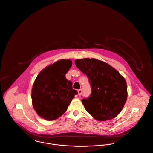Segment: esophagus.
Masks as SVG:
<instances>
[{
	"label": "esophagus",
	"mask_w": 153,
	"mask_h": 153,
	"mask_svg": "<svg viewBox=\"0 0 153 153\" xmlns=\"http://www.w3.org/2000/svg\"><path fill=\"white\" fill-rule=\"evenodd\" d=\"M77 92H78V95H79V96H80V95L82 94V89H79V90L77 91Z\"/></svg>",
	"instance_id": "esophagus-1"
}]
</instances>
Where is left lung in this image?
<instances>
[{
	"instance_id": "obj_1",
	"label": "left lung",
	"mask_w": 153,
	"mask_h": 153,
	"mask_svg": "<svg viewBox=\"0 0 153 153\" xmlns=\"http://www.w3.org/2000/svg\"><path fill=\"white\" fill-rule=\"evenodd\" d=\"M74 62L87 76L92 88L91 96L82 101L86 110L100 121L116 117L128 97L125 78L107 63L95 58L76 59Z\"/></svg>"
}]
</instances>
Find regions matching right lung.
<instances>
[{
    "label": "right lung",
    "mask_w": 153,
    "mask_h": 153,
    "mask_svg": "<svg viewBox=\"0 0 153 153\" xmlns=\"http://www.w3.org/2000/svg\"><path fill=\"white\" fill-rule=\"evenodd\" d=\"M70 59H61L46 67L37 76L31 91L33 106L37 114L47 120H54L67 110L76 90L65 78L71 67Z\"/></svg>",
    "instance_id": "add662e5"
}]
</instances>
